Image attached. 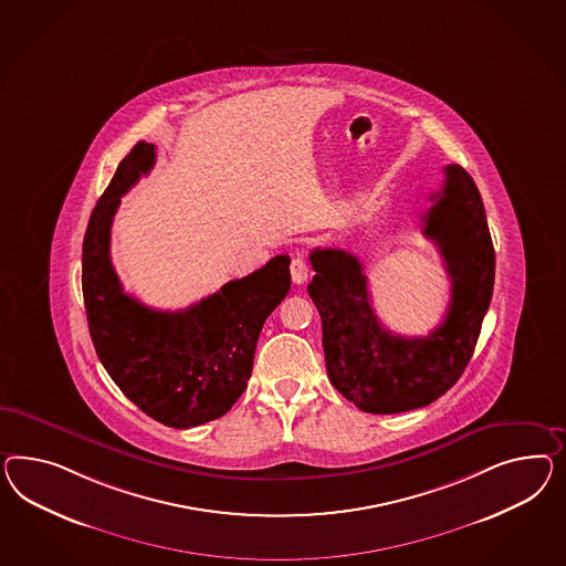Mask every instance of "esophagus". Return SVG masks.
<instances>
[{"mask_svg": "<svg viewBox=\"0 0 566 566\" xmlns=\"http://www.w3.org/2000/svg\"><path fill=\"white\" fill-rule=\"evenodd\" d=\"M291 274L294 284H305L306 277H308V265H306V261L303 260V255L292 258Z\"/></svg>", "mask_w": 566, "mask_h": 566, "instance_id": "obj_1", "label": "esophagus"}]
</instances>
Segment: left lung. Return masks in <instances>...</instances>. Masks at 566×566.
Masks as SVG:
<instances>
[{
    "instance_id": "left-lung-1",
    "label": "left lung",
    "mask_w": 566,
    "mask_h": 566,
    "mask_svg": "<svg viewBox=\"0 0 566 566\" xmlns=\"http://www.w3.org/2000/svg\"><path fill=\"white\" fill-rule=\"evenodd\" d=\"M422 216L451 277L443 323L424 337H403L382 327L370 305L360 261L344 249H313L308 296L319 308L329 381L368 413L416 410L441 398L468 367L494 289V247L474 179L444 167L441 191Z\"/></svg>"
}]
</instances>
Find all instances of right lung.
I'll list each match as a JSON object with an SVG mask.
<instances>
[{
    "label": "right lung",
    "instance_id": "right-lung-1",
    "mask_svg": "<svg viewBox=\"0 0 566 566\" xmlns=\"http://www.w3.org/2000/svg\"><path fill=\"white\" fill-rule=\"evenodd\" d=\"M154 148L138 142L92 210L84 306L94 350L123 394L167 427H199L247 389L261 327L291 291V258L277 255L184 311H156L125 294L108 253L111 224L123 196L154 167Z\"/></svg>",
    "mask_w": 566,
    "mask_h": 566
}]
</instances>
